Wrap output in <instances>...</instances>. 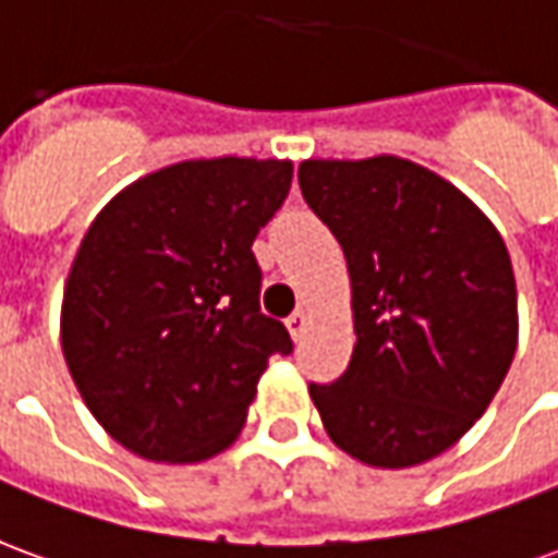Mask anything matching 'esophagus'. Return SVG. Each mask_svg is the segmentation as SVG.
I'll return each mask as SVG.
<instances>
[{"label":"esophagus","instance_id":"obj_1","mask_svg":"<svg viewBox=\"0 0 558 558\" xmlns=\"http://www.w3.org/2000/svg\"><path fill=\"white\" fill-rule=\"evenodd\" d=\"M307 323H311V314H307V307H299L295 314L287 319V328H290L292 338H302L304 328H307Z\"/></svg>","mask_w":558,"mask_h":558}]
</instances>
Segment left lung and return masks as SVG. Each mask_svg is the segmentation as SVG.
<instances>
[{
    "label": "left lung",
    "mask_w": 558,
    "mask_h": 558,
    "mask_svg": "<svg viewBox=\"0 0 558 558\" xmlns=\"http://www.w3.org/2000/svg\"><path fill=\"white\" fill-rule=\"evenodd\" d=\"M299 184L343 247L350 367L311 386L331 442L367 466H418L484 415L517 350L502 235L454 184L395 155L304 160Z\"/></svg>",
    "instance_id": "1"
}]
</instances>
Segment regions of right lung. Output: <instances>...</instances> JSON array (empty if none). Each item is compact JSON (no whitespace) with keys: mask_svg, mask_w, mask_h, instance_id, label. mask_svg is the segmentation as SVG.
<instances>
[{"mask_svg":"<svg viewBox=\"0 0 558 558\" xmlns=\"http://www.w3.org/2000/svg\"><path fill=\"white\" fill-rule=\"evenodd\" d=\"M292 160H182L116 194L83 235L62 295L80 398L128 451L199 463L235 442L268 359L290 355L259 311L251 251Z\"/></svg>","mask_w":558,"mask_h":558,"instance_id":"obj_1","label":"right lung"}]
</instances>
